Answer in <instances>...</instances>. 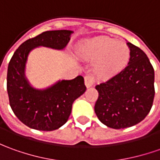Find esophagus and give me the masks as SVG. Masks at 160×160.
Listing matches in <instances>:
<instances>
[{
  "instance_id": "esophagus-1",
  "label": "esophagus",
  "mask_w": 160,
  "mask_h": 160,
  "mask_svg": "<svg viewBox=\"0 0 160 160\" xmlns=\"http://www.w3.org/2000/svg\"><path fill=\"white\" fill-rule=\"evenodd\" d=\"M94 83V76L91 74H88L87 76H85V85L87 88H90L92 87Z\"/></svg>"
}]
</instances>
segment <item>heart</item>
<instances>
[{"label": "heart", "mask_w": 160, "mask_h": 160, "mask_svg": "<svg viewBox=\"0 0 160 160\" xmlns=\"http://www.w3.org/2000/svg\"><path fill=\"white\" fill-rule=\"evenodd\" d=\"M81 53L86 58L96 60L94 72L100 78L107 79L121 72L130 58V47L108 37L92 39L85 44Z\"/></svg>", "instance_id": "b5f03b06"}]
</instances>
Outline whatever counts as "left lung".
Segmentation results:
<instances>
[{
	"label": "left lung",
	"mask_w": 160,
	"mask_h": 160,
	"mask_svg": "<svg viewBox=\"0 0 160 160\" xmlns=\"http://www.w3.org/2000/svg\"><path fill=\"white\" fill-rule=\"evenodd\" d=\"M128 66L95 87L99 96L94 112L103 124L124 129L143 121L152 107L154 69L146 54L131 43Z\"/></svg>",
	"instance_id": "left-lung-1"
}]
</instances>
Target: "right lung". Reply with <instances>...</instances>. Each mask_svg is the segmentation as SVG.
<instances>
[{"label":"right lung","mask_w":160,"mask_h":160,"mask_svg":"<svg viewBox=\"0 0 160 160\" xmlns=\"http://www.w3.org/2000/svg\"><path fill=\"white\" fill-rule=\"evenodd\" d=\"M72 30H50L26 40L8 63L7 91L9 105L22 123L35 130L51 131L66 123L72 103L86 91L84 78L59 80L46 89L32 88L26 79L25 64L31 50L38 46L62 50L70 40Z\"/></svg>","instance_id":"obj_1"}]
</instances>
